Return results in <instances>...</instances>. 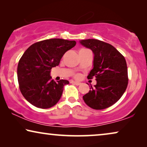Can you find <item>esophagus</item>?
Wrapping results in <instances>:
<instances>
[{
    "label": "esophagus",
    "instance_id": "obj_1",
    "mask_svg": "<svg viewBox=\"0 0 147 147\" xmlns=\"http://www.w3.org/2000/svg\"><path fill=\"white\" fill-rule=\"evenodd\" d=\"M71 83L72 84H74V85H77V86H79V85H80V84H81L79 82H76V81H71Z\"/></svg>",
    "mask_w": 147,
    "mask_h": 147
}]
</instances>
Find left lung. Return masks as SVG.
<instances>
[{"label": "left lung", "instance_id": "8db88e82", "mask_svg": "<svg viewBox=\"0 0 147 147\" xmlns=\"http://www.w3.org/2000/svg\"><path fill=\"white\" fill-rule=\"evenodd\" d=\"M94 53L93 69L88 79L96 78V84L83 96L85 103L95 110L107 108L115 104L128 85V69L125 58L112 45L98 39L80 41Z\"/></svg>", "mask_w": 147, "mask_h": 147}]
</instances>
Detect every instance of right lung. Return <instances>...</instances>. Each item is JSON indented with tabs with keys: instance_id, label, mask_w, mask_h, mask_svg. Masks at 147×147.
<instances>
[{
	"instance_id": "1",
	"label": "right lung",
	"mask_w": 147,
	"mask_h": 147,
	"mask_svg": "<svg viewBox=\"0 0 147 147\" xmlns=\"http://www.w3.org/2000/svg\"><path fill=\"white\" fill-rule=\"evenodd\" d=\"M76 44L75 41L63 39L43 40L30 46L22 55L17 67L18 82L21 94L32 105L46 109L59 101L63 86L69 82L65 80L55 82L50 73Z\"/></svg>"
}]
</instances>
